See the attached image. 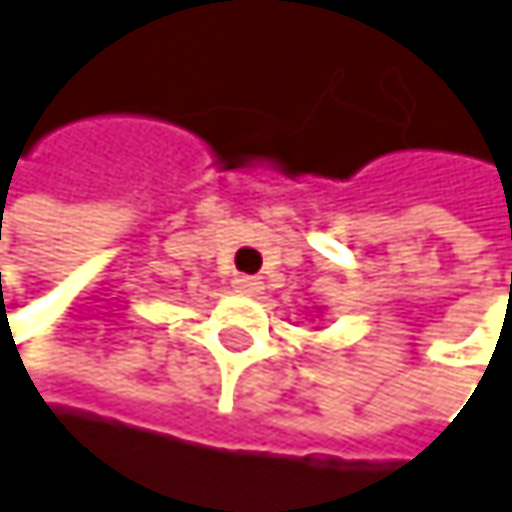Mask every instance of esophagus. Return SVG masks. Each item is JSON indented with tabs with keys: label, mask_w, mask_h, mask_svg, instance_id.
<instances>
[{
	"label": "esophagus",
	"mask_w": 512,
	"mask_h": 512,
	"mask_svg": "<svg viewBox=\"0 0 512 512\" xmlns=\"http://www.w3.org/2000/svg\"><path fill=\"white\" fill-rule=\"evenodd\" d=\"M234 290H237V293H246V296H255V293L263 290V281L255 278V275H237V278H234Z\"/></svg>",
	"instance_id": "obj_1"
}]
</instances>
